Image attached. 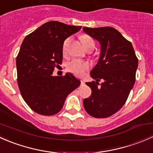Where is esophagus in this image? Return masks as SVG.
<instances>
[{
    "label": "esophagus",
    "mask_w": 153,
    "mask_h": 153,
    "mask_svg": "<svg viewBox=\"0 0 153 153\" xmlns=\"http://www.w3.org/2000/svg\"><path fill=\"white\" fill-rule=\"evenodd\" d=\"M81 84H82V85H84V84H85V81H84V80H81Z\"/></svg>",
    "instance_id": "obj_1"
}]
</instances>
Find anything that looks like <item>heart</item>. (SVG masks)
Returning a JSON list of instances; mask_svg holds the SVG:
<instances>
[{
  "mask_svg": "<svg viewBox=\"0 0 153 153\" xmlns=\"http://www.w3.org/2000/svg\"><path fill=\"white\" fill-rule=\"evenodd\" d=\"M80 40H81V43H82L83 46L85 48L86 50L89 49H93L94 48H95V41L93 40V38H92L88 35H81V36H80ZM70 38H67V39L64 41L62 47L63 52H64V53H66V52H67L69 44H70ZM67 67V69H69L71 72H72V73L75 74V75H78V76H81V75H84V74L85 73L86 71L89 69V64L86 62H84V61L74 59L72 60V61H71L70 62L68 63Z\"/></svg>",
  "mask_w": 153,
  "mask_h": 153,
  "instance_id": "1",
  "label": "heart"
}]
</instances>
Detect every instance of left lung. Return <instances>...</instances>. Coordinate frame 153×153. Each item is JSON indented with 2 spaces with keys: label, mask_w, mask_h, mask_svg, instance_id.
<instances>
[{
  "label": "left lung",
  "mask_w": 153,
  "mask_h": 153,
  "mask_svg": "<svg viewBox=\"0 0 153 153\" xmlns=\"http://www.w3.org/2000/svg\"><path fill=\"white\" fill-rule=\"evenodd\" d=\"M83 30L101 45L99 59L91 70L95 81L86 82L92 95L84 100L85 110L95 118H107L118 112L126 102L135 81L138 60L131 42L110 27ZM104 79L100 86L98 81Z\"/></svg>",
  "instance_id": "1"
}]
</instances>
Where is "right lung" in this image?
I'll return each instance as SVG.
<instances>
[{"mask_svg":"<svg viewBox=\"0 0 153 153\" xmlns=\"http://www.w3.org/2000/svg\"><path fill=\"white\" fill-rule=\"evenodd\" d=\"M81 27L49 21L27 35L16 58L18 84L31 109L43 115L58 113L69 93L81 84L72 74L53 76L63 59V44Z\"/></svg>","mask_w":153,"mask_h":153,"instance_id":"1","label":"right lung"}]
</instances>
